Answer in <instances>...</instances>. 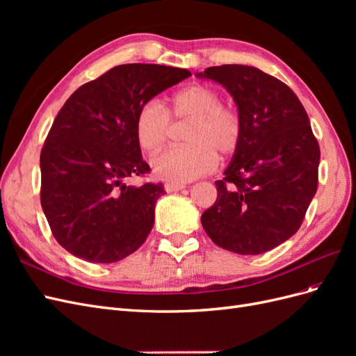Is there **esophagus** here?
Masks as SVG:
<instances>
[{
	"instance_id": "obj_1",
	"label": "esophagus",
	"mask_w": 356,
	"mask_h": 356,
	"mask_svg": "<svg viewBox=\"0 0 356 356\" xmlns=\"http://www.w3.org/2000/svg\"><path fill=\"white\" fill-rule=\"evenodd\" d=\"M182 188H186L184 184H178V182H166L165 184V190L168 193H174V191H179Z\"/></svg>"
}]
</instances>
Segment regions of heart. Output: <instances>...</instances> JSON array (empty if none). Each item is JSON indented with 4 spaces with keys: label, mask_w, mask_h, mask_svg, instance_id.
<instances>
[{
    "label": "heart",
    "mask_w": 356,
    "mask_h": 356,
    "mask_svg": "<svg viewBox=\"0 0 356 356\" xmlns=\"http://www.w3.org/2000/svg\"><path fill=\"white\" fill-rule=\"evenodd\" d=\"M190 122L187 147L172 148L152 161L154 175L172 182H188L207 175L217 166V153L232 156L242 141L239 114L222 105L221 95L204 84H191L168 98L161 106L152 101L141 106L135 122L138 145L147 154H156L166 144L169 118Z\"/></svg>",
    "instance_id": "1"
}]
</instances>
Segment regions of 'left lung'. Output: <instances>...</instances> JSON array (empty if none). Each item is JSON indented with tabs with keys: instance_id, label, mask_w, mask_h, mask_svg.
I'll use <instances>...</instances> for the list:
<instances>
[{
	"instance_id": "left-lung-1",
	"label": "left lung",
	"mask_w": 356,
	"mask_h": 356,
	"mask_svg": "<svg viewBox=\"0 0 356 356\" xmlns=\"http://www.w3.org/2000/svg\"><path fill=\"white\" fill-rule=\"evenodd\" d=\"M196 77L232 95L243 126L202 225L224 250L264 254L297 233L316 193L321 152L307 113L286 84L254 67H211Z\"/></svg>"
}]
</instances>
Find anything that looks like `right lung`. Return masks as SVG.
Wrapping results in <instances>:
<instances>
[{
	"mask_svg": "<svg viewBox=\"0 0 356 356\" xmlns=\"http://www.w3.org/2000/svg\"><path fill=\"white\" fill-rule=\"evenodd\" d=\"M190 75L127 63L83 84L63 104L41 149L40 169L41 208L68 252L90 263H115L145 242L165 188L124 182L149 170L136 141V115Z\"/></svg>",
	"mask_w": 356,
	"mask_h": 356,
	"instance_id": "add662e5",
	"label": "right lung"
}]
</instances>
